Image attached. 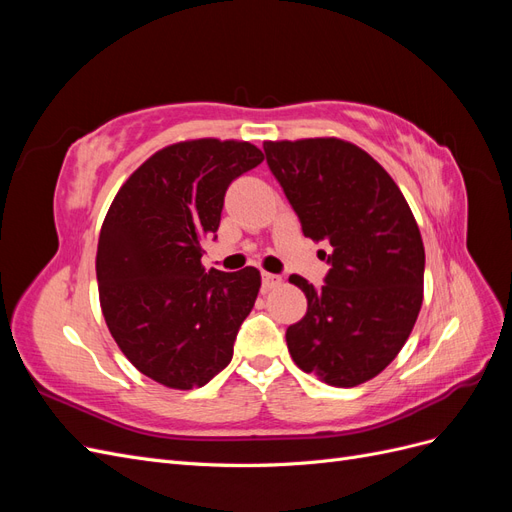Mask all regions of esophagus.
Returning a JSON list of instances; mask_svg holds the SVG:
<instances>
[{
  "label": "esophagus",
  "mask_w": 512,
  "mask_h": 512,
  "mask_svg": "<svg viewBox=\"0 0 512 512\" xmlns=\"http://www.w3.org/2000/svg\"><path fill=\"white\" fill-rule=\"evenodd\" d=\"M282 284V277L280 275H273V273H262V288L265 290H271V288H275V286H280Z\"/></svg>",
  "instance_id": "obj_1"
}]
</instances>
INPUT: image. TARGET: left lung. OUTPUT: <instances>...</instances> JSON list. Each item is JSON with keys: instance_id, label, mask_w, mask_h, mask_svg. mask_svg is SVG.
Masks as SVG:
<instances>
[{"instance_id": "left-lung-1", "label": "left lung", "mask_w": 512, "mask_h": 512, "mask_svg": "<svg viewBox=\"0 0 512 512\" xmlns=\"http://www.w3.org/2000/svg\"><path fill=\"white\" fill-rule=\"evenodd\" d=\"M262 147L303 235L331 245L324 286L290 275L307 297V314L286 331L292 361L339 389L363 384L404 348L421 312V230L397 183L361 147L342 138Z\"/></svg>"}]
</instances>
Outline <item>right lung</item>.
<instances>
[{
	"label": "right lung",
	"instance_id": "right-lung-1",
	"mask_svg": "<svg viewBox=\"0 0 512 512\" xmlns=\"http://www.w3.org/2000/svg\"><path fill=\"white\" fill-rule=\"evenodd\" d=\"M265 156L245 141L168 145L138 166L108 209L96 275L106 327L128 361L168 389L205 386L232 359L260 271H205L228 185Z\"/></svg>",
	"mask_w": 512,
	"mask_h": 512
}]
</instances>
